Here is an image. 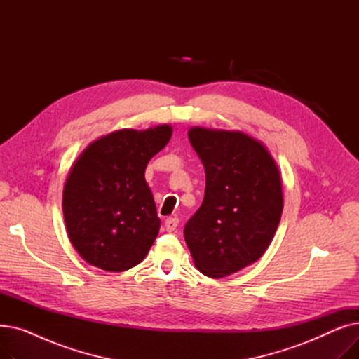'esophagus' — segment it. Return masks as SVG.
I'll list each match as a JSON object with an SVG mask.
<instances>
[{
	"label": "esophagus",
	"mask_w": 359,
	"mask_h": 359,
	"mask_svg": "<svg viewBox=\"0 0 359 359\" xmlns=\"http://www.w3.org/2000/svg\"><path fill=\"white\" fill-rule=\"evenodd\" d=\"M177 225H179V218L177 217H168L165 219V230L170 231V233L175 231L177 229Z\"/></svg>",
	"instance_id": "esophagus-1"
}]
</instances>
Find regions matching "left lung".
<instances>
[{
	"instance_id": "obj_1",
	"label": "left lung",
	"mask_w": 359,
	"mask_h": 359,
	"mask_svg": "<svg viewBox=\"0 0 359 359\" xmlns=\"http://www.w3.org/2000/svg\"><path fill=\"white\" fill-rule=\"evenodd\" d=\"M187 137L205 167V196L183 234L201 273L222 278L271 244L284 206L279 170L243 132L192 128Z\"/></svg>"
}]
</instances>
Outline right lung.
<instances>
[{"label":"right lung","mask_w":359,"mask_h":359,"mask_svg":"<svg viewBox=\"0 0 359 359\" xmlns=\"http://www.w3.org/2000/svg\"><path fill=\"white\" fill-rule=\"evenodd\" d=\"M172 138V126L122 129L90 144L64 186L62 210L72 246L90 265L122 272L142 262L160 230L148 161Z\"/></svg>","instance_id":"right-lung-1"}]
</instances>
